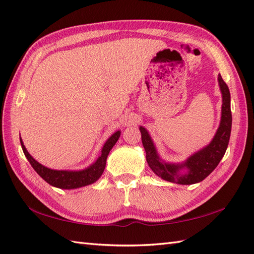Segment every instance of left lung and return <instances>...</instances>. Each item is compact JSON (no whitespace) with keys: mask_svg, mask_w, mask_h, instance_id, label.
Here are the masks:
<instances>
[{"mask_svg":"<svg viewBox=\"0 0 254 254\" xmlns=\"http://www.w3.org/2000/svg\"><path fill=\"white\" fill-rule=\"evenodd\" d=\"M223 104L222 118L217 131L210 144L188 157L182 164H170L160 159L150 134L145 128L140 126L142 144L145 150V159L150 168L162 179L179 185H192L200 183L210 175L221 162L228 146L232 131V111H230V92L221 75H218ZM187 169L185 173L180 172Z\"/></svg>","mask_w":254,"mask_h":254,"instance_id":"1","label":"left lung"}]
</instances>
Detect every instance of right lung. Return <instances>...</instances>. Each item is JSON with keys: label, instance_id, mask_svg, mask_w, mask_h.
Wrapping results in <instances>:
<instances>
[{"label": "right lung", "instance_id": "right-lung-1", "mask_svg": "<svg viewBox=\"0 0 254 254\" xmlns=\"http://www.w3.org/2000/svg\"><path fill=\"white\" fill-rule=\"evenodd\" d=\"M121 136V131L118 130L115 133H113L112 136L108 139L103 145L102 151H101V155L99 159L95 161L92 165L84 168L82 171H55L51 170L46 166H43L40 163L37 162L33 157L28 153L27 149L25 148L24 143L21 141L20 138V144L22 151H24L25 156L27 160L29 161L31 166L33 167L40 177H42L48 184H50L53 187L60 188V189H76L83 187V186L91 185L97 182V180L101 177V175L103 174L106 159L110 151L112 150L113 146L117 142L118 138Z\"/></svg>", "mask_w": 254, "mask_h": 254}]
</instances>
